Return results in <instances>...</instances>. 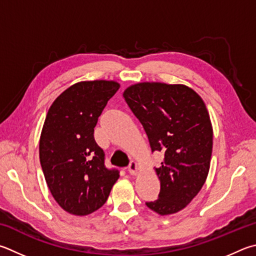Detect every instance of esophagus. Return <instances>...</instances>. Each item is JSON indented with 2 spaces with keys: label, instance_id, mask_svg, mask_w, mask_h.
Instances as JSON below:
<instances>
[{
  "label": "esophagus",
  "instance_id": "obj_1",
  "mask_svg": "<svg viewBox=\"0 0 256 256\" xmlns=\"http://www.w3.org/2000/svg\"><path fill=\"white\" fill-rule=\"evenodd\" d=\"M128 169V172L131 174L132 176L138 174V164H136V162L131 161V164H130Z\"/></svg>",
  "mask_w": 256,
  "mask_h": 256
}]
</instances>
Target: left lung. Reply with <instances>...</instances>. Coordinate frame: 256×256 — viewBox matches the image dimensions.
Here are the masks:
<instances>
[{
  "instance_id": "obj_1",
  "label": "left lung",
  "mask_w": 256,
  "mask_h": 256,
  "mask_svg": "<svg viewBox=\"0 0 256 256\" xmlns=\"http://www.w3.org/2000/svg\"><path fill=\"white\" fill-rule=\"evenodd\" d=\"M123 97L143 125L152 152L164 156L156 168L159 198L146 205L161 216L178 212L200 192L210 166L212 126L206 105L181 84L138 82Z\"/></svg>"
}]
</instances>
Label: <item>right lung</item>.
<instances>
[{
    "mask_svg": "<svg viewBox=\"0 0 256 256\" xmlns=\"http://www.w3.org/2000/svg\"><path fill=\"white\" fill-rule=\"evenodd\" d=\"M118 88L114 80L76 82L54 100L46 116L41 168L54 200L72 215L100 209L120 176L118 170L106 168L103 148L94 138L97 120Z\"/></svg>",
    "mask_w": 256,
    "mask_h": 256,
    "instance_id": "right-lung-1",
    "label": "right lung"
}]
</instances>
